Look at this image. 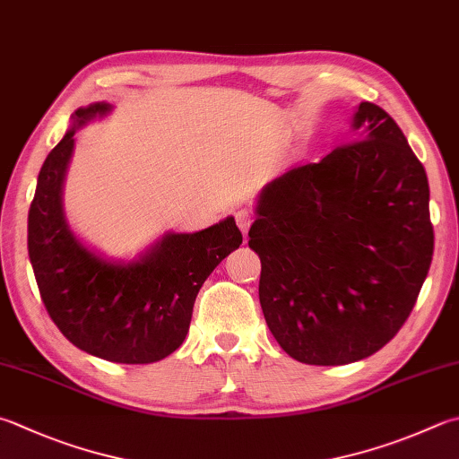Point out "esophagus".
Wrapping results in <instances>:
<instances>
[{"instance_id":"34e87169","label":"esophagus","mask_w":459,"mask_h":459,"mask_svg":"<svg viewBox=\"0 0 459 459\" xmlns=\"http://www.w3.org/2000/svg\"><path fill=\"white\" fill-rule=\"evenodd\" d=\"M236 221H238V228L241 230V233H244V236H247L249 226H252V223H254V213L249 212V210H239L236 213Z\"/></svg>"}]
</instances>
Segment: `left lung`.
Returning <instances> with one entry per match:
<instances>
[{"instance_id":"obj_1","label":"left lung","mask_w":459,"mask_h":459,"mask_svg":"<svg viewBox=\"0 0 459 459\" xmlns=\"http://www.w3.org/2000/svg\"><path fill=\"white\" fill-rule=\"evenodd\" d=\"M249 247L259 304L281 350L343 366L392 340L434 254L426 169L394 119L361 101L351 142L293 168L257 197Z\"/></svg>"}]
</instances>
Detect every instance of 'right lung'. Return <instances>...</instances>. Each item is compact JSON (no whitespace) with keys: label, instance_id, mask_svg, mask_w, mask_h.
Masks as SVG:
<instances>
[{"label":"right lung","instance_id":"right-lung-1","mask_svg":"<svg viewBox=\"0 0 459 459\" xmlns=\"http://www.w3.org/2000/svg\"><path fill=\"white\" fill-rule=\"evenodd\" d=\"M114 109L90 103L43 161L28 215V252L49 317L75 348L116 364H152L184 343L194 301L215 265L241 244L236 221L168 231L132 262L93 252L69 228L64 181L75 132Z\"/></svg>","mask_w":459,"mask_h":459}]
</instances>
